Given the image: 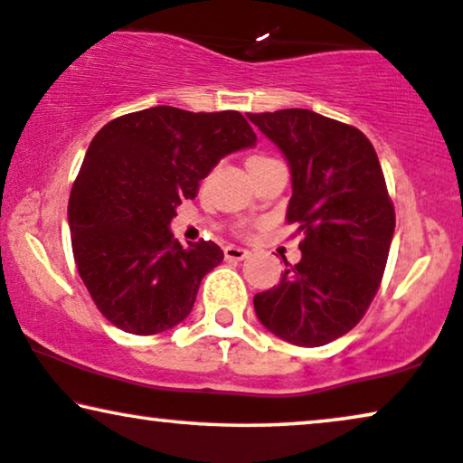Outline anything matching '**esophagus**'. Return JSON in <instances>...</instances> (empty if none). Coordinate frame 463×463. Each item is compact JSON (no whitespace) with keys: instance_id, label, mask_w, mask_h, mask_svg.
I'll list each match as a JSON object with an SVG mask.
<instances>
[{"instance_id":"esophagus-1","label":"esophagus","mask_w":463,"mask_h":463,"mask_svg":"<svg viewBox=\"0 0 463 463\" xmlns=\"http://www.w3.org/2000/svg\"><path fill=\"white\" fill-rule=\"evenodd\" d=\"M224 256H226V260H245V258L250 256V251L243 248H235V245H226Z\"/></svg>"}]
</instances>
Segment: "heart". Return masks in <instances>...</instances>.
<instances>
[{
	"label": "heart",
	"mask_w": 463,
	"mask_h": 463,
	"mask_svg": "<svg viewBox=\"0 0 463 463\" xmlns=\"http://www.w3.org/2000/svg\"><path fill=\"white\" fill-rule=\"evenodd\" d=\"M269 156H262V154H256V156H251L248 163H258V160H267Z\"/></svg>",
	"instance_id": "b5f03b06"
}]
</instances>
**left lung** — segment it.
<instances>
[{
  "mask_svg": "<svg viewBox=\"0 0 463 463\" xmlns=\"http://www.w3.org/2000/svg\"><path fill=\"white\" fill-rule=\"evenodd\" d=\"M248 118L279 147L292 175L288 222L303 232L298 264L254 296L260 324L298 347H322L364 316L396 228L377 152L355 127L311 109Z\"/></svg>",
  "mask_w": 463,
  "mask_h": 463,
  "instance_id": "left-lung-1",
  "label": "left lung"
}]
</instances>
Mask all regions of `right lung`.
<instances>
[{
  "label": "right lung",
  "instance_id": "add662e5",
  "mask_svg": "<svg viewBox=\"0 0 463 463\" xmlns=\"http://www.w3.org/2000/svg\"><path fill=\"white\" fill-rule=\"evenodd\" d=\"M256 141L239 112L169 106L120 116L95 135L67 220L78 273L114 326L147 336L190 316L201 279L224 251L203 239L184 248L169 224L222 158Z\"/></svg>",
  "mask_w": 463,
  "mask_h": 463
}]
</instances>
